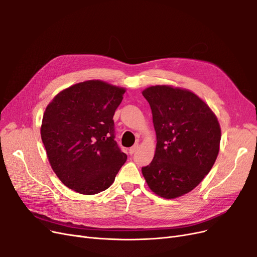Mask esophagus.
Wrapping results in <instances>:
<instances>
[{
  "instance_id": "esophagus-1",
  "label": "esophagus",
  "mask_w": 257,
  "mask_h": 257,
  "mask_svg": "<svg viewBox=\"0 0 257 257\" xmlns=\"http://www.w3.org/2000/svg\"><path fill=\"white\" fill-rule=\"evenodd\" d=\"M137 149H138V145L136 144V145H134V146H133L130 150H128V152H130V154L131 155H133V154H134L136 151H137Z\"/></svg>"
}]
</instances>
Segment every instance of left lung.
<instances>
[{"label": "left lung", "mask_w": 257, "mask_h": 257, "mask_svg": "<svg viewBox=\"0 0 257 257\" xmlns=\"http://www.w3.org/2000/svg\"><path fill=\"white\" fill-rule=\"evenodd\" d=\"M156 132L153 161L141 171L150 189L165 199L191 191L213 168L221 130L208 105L193 92L171 86L143 91Z\"/></svg>", "instance_id": "left-lung-1"}]
</instances>
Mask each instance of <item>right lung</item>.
Returning a JSON list of instances; mask_svg holds the SVG:
<instances>
[{"label":"right lung","mask_w":257,"mask_h":257,"mask_svg":"<svg viewBox=\"0 0 257 257\" xmlns=\"http://www.w3.org/2000/svg\"><path fill=\"white\" fill-rule=\"evenodd\" d=\"M125 89L102 81L75 84L48 105L41 139L53 171L82 194L107 189L126 154L114 140L113 114Z\"/></svg>","instance_id":"obj_1"}]
</instances>
